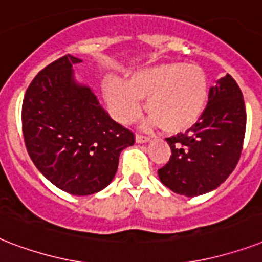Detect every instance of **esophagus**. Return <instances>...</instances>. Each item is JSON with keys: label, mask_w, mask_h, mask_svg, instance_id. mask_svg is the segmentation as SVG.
Returning <instances> with one entry per match:
<instances>
[{"label": "esophagus", "mask_w": 262, "mask_h": 262, "mask_svg": "<svg viewBox=\"0 0 262 262\" xmlns=\"http://www.w3.org/2000/svg\"><path fill=\"white\" fill-rule=\"evenodd\" d=\"M148 141H149V137H148V136L136 135V143L137 144H144V143H148Z\"/></svg>", "instance_id": "34e87169"}]
</instances>
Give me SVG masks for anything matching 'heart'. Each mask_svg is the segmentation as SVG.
Wrapping results in <instances>:
<instances>
[{
	"mask_svg": "<svg viewBox=\"0 0 262 262\" xmlns=\"http://www.w3.org/2000/svg\"><path fill=\"white\" fill-rule=\"evenodd\" d=\"M111 113L123 123L133 122L148 100L147 123L168 133L190 129L203 117L209 84L203 68L186 62H163L133 72L127 84L107 79L103 85Z\"/></svg>",
	"mask_w": 262,
	"mask_h": 262,
	"instance_id": "1",
	"label": "heart"
}]
</instances>
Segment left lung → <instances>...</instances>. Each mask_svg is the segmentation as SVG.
I'll use <instances>...</instances> for the list:
<instances>
[{"instance_id": "left-lung-1", "label": "left lung", "mask_w": 262, "mask_h": 262, "mask_svg": "<svg viewBox=\"0 0 262 262\" xmlns=\"http://www.w3.org/2000/svg\"><path fill=\"white\" fill-rule=\"evenodd\" d=\"M246 130L244 95L230 75L209 88L203 117L186 133L166 141L171 156L158 170L160 182L177 194L195 197L215 190L239 160Z\"/></svg>"}]
</instances>
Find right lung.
I'll return each mask as SVG.
<instances>
[{
	"instance_id": "obj_1",
	"label": "right lung",
	"mask_w": 262,
	"mask_h": 262,
	"mask_svg": "<svg viewBox=\"0 0 262 262\" xmlns=\"http://www.w3.org/2000/svg\"><path fill=\"white\" fill-rule=\"evenodd\" d=\"M79 62L68 54L35 76L23 100L21 122L28 155L45 178L67 193L88 195L113 181L119 154L135 144V135L75 79Z\"/></svg>"
}]
</instances>
